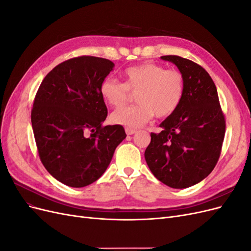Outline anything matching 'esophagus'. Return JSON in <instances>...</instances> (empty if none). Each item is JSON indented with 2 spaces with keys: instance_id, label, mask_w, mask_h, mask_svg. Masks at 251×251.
I'll list each match as a JSON object with an SVG mask.
<instances>
[{
  "instance_id": "34e87169",
  "label": "esophagus",
  "mask_w": 251,
  "mask_h": 251,
  "mask_svg": "<svg viewBox=\"0 0 251 251\" xmlns=\"http://www.w3.org/2000/svg\"><path fill=\"white\" fill-rule=\"evenodd\" d=\"M126 135H133L136 133V130L132 127H126Z\"/></svg>"
}]
</instances>
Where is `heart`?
<instances>
[{
  "mask_svg": "<svg viewBox=\"0 0 251 251\" xmlns=\"http://www.w3.org/2000/svg\"><path fill=\"white\" fill-rule=\"evenodd\" d=\"M123 82L105 77L100 86L102 100L111 107L126 103L130 92H136L137 103L114 111V124L127 127H138L154 116L168 117L178 109L184 95L185 82L176 69H165L155 63H143L127 68L123 73Z\"/></svg>",
  "mask_w": 251,
  "mask_h": 251,
  "instance_id": "heart-1",
  "label": "heart"
}]
</instances>
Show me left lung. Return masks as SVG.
<instances>
[{
	"instance_id": "8db88e82",
	"label": "left lung",
	"mask_w": 251,
	"mask_h": 251,
	"mask_svg": "<svg viewBox=\"0 0 251 251\" xmlns=\"http://www.w3.org/2000/svg\"><path fill=\"white\" fill-rule=\"evenodd\" d=\"M178 67L185 90L178 109L151 133L144 158L154 176L173 188L199 183L215 169L225 135V116L214 80L193 60L164 55Z\"/></svg>"
}]
</instances>
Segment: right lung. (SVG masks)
Returning a JSON list of instances; mask_svg holds the SVG:
<instances>
[{"instance_id": "add662e5", "label": "right lung", "mask_w": 251, "mask_h": 251, "mask_svg": "<svg viewBox=\"0 0 251 251\" xmlns=\"http://www.w3.org/2000/svg\"><path fill=\"white\" fill-rule=\"evenodd\" d=\"M109 59L82 55L60 63L37 90L31 124L39 156L51 176L71 187L93 183L126 137L123 126H102L108 109L100 82Z\"/></svg>"}]
</instances>
